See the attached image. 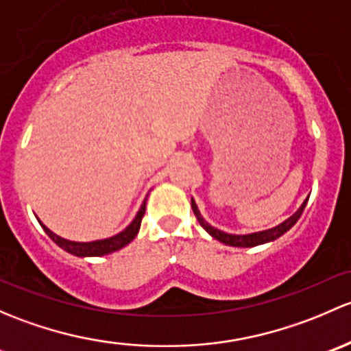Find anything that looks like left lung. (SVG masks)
<instances>
[{"instance_id":"8db88e82","label":"left lung","mask_w":351,"mask_h":351,"mask_svg":"<svg viewBox=\"0 0 351 351\" xmlns=\"http://www.w3.org/2000/svg\"><path fill=\"white\" fill-rule=\"evenodd\" d=\"M308 199L309 197H306L304 202L299 206L298 211H295L292 216H289V218L285 219V221L280 223V225L274 226V228L263 230V231H255V233H248V234H233V233H226V231L215 228V226H211L204 218H202V215L199 213V208H197L196 201H194L193 197H191V206H193V211H194V215H196L199 225L206 231H208L213 238H216V240L221 241V243L230 245V247H256V245L270 243V241L277 240V238L282 237L284 233H287V231L291 230L295 223H298V219L301 218L302 211H304L306 204H308Z\"/></svg>"}]
</instances>
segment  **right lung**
Returning <instances> with one entry per match:
<instances>
[{
	"label": "right lung",
	"mask_w": 351,
	"mask_h": 351,
	"mask_svg": "<svg viewBox=\"0 0 351 351\" xmlns=\"http://www.w3.org/2000/svg\"><path fill=\"white\" fill-rule=\"evenodd\" d=\"M145 208H147V197L143 199L138 213H136V216L133 218V221L130 223L125 230L120 231V233L113 234V237H110V238H103V240H95V241L67 240V238H62V237H59V234L53 233L52 230H49L45 225H43L40 219L38 218L37 219H38V223L42 225L43 231H45V233L49 234V237L52 238V240L56 241V243L59 245L62 250H66L67 254H72L75 256H101V255L113 254V252L126 247V245H128L130 241L136 237V234H138L140 225H142V218H143V215H145Z\"/></svg>",
	"instance_id": "add662e5"
}]
</instances>
